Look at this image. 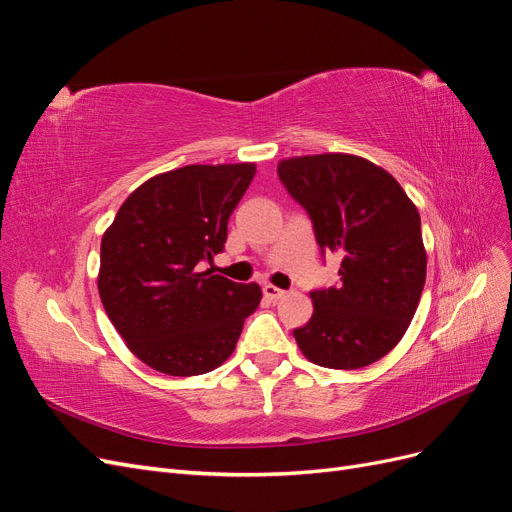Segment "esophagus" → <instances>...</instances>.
Segmentation results:
<instances>
[{"label":"esophagus","mask_w":512,"mask_h":512,"mask_svg":"<svg viewBox=\"0 0 512 512\" xmlns=\"http://www.w3.org/2000/svg\"><path fill=\"white\" fill-rule=\"evenodd\" d=\"M262 292H265V297L269 299V301H280L284 294H286V290H282V288H277V286H273V284H265L262 286Z\"/></svg>","instance_id":"1"}]
</instances>
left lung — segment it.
<instances>
[{"label": "left lung", "instance_id": "obj_1", "mask_svg": "<svg viewBox=\"0 0 512 512\" xmlns=\"http://www.w3.org/2000/svg\"><path fill=\"white\" fill-rule=\"evenodd\" d=\"M277 177L307 211L322 256H342L337 286L309 292L314 314L294 339L322 367L376 363L399 344L421 301V215L384 168L359 156L282 160Z\"/></svg>", "mask_w": 512, "mask_h": 512}]
</instances>
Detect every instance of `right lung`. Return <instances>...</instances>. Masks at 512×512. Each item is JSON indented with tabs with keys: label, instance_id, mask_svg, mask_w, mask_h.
<instances>
[{
	"label": "right lung",
	"instance_id": "obj_1",
	"mask_svg": "<svg viewBox=\"0 0 512 512\" xmlns=\"http://www.w3.org/2000/svg\"><path fill=\"white\" fill-rule=\"evenodd\" d=\"M254 164H190L145 181L104 232L98 290L128 348L168 376L220 367L256 312L258 284H237L200 262L224 252L228 218Z\"/></svg>",
	"mask_w": 512,
	"mask_h": 512
}]
</instances>
